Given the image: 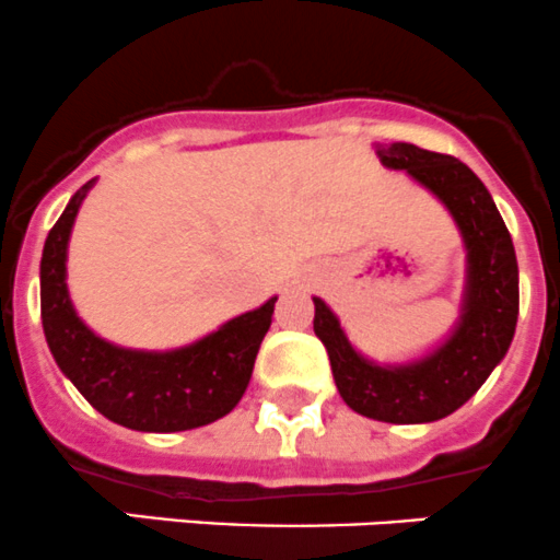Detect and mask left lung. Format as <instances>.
<instances>
[{
    "label": "left lung",
    "mask_w": 560,
    "mask_h": 560,
    "mask_svg": "<svg viewBox=\"0 0 560 560\" xmlns=\"http://www.w3.org/2000/svg\"><path fill=\"white\" fill-rule=\"evenodd\" d=\"M373 149L384 168L406 171L455 220L466 250L460 313L439 342L402 362H375L359 351L320 296H313V329L351 411L389 424L439 422L466 406L512 346L520 310L517 256L495 201L466 163L406 141Z\"/></svg>",
    "instance_id": "8db88e82"
}]
</instances>
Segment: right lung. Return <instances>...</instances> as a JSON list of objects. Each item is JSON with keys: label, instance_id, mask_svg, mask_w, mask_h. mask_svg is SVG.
<instances>
[{"label": "right lung", "instance_id": "right-lung-1", "mask_svg": "<svg viewBox=\"0 0 560 560\" xmlns=\"http://www.w3.org/2000/svg\"><path fill=\"white\" fill-rule=\"evenodd\" d=\"M90 179L48 231L40 261V315L54 362L94 411L138 433L203 428L236 408L272 324L275 302L234 315L187 346L168 351L125 348L84 324L68 288V247Z\"/></svg>", "mask_w": 560, "mask_h": 560}]
</instances>
